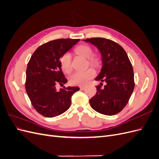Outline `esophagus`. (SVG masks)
Listing matches in <instances>:
<instances>
[{
    "mask_svg": "<svg viewBox=\"0 0 159 159\" xmlns=\"http://www.w3.org/2000/svg\"><path fill=\"white\" fill-rule=\"evenodd\" d=\"M80 88L81 90H84L85 89V87H84V86H80Z\"/></svg>",
    "mask_w": 159,
    "mask_h": 159,
    "instance_id": "obj_1",
    "label": "esophagus"
}]
</instances>
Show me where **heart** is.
Returning a JSON list of instances; mask_svg holds the SVG:
<instances>
[{"instance_id": "heart-1", "label": "heart", "mask_w": 159, "mask_h": 159, "mask_svg": "<svg viewBox=\"0 0 159 159\" xmlns=\"http://www.w3.org/2000/svg\"><path fill=\"white\" fill-rule=\"evenodd\" d=\"M75 52L85 58L89 60L91 66L98 67L100 64V60L97 56H92L93 50L91 47L87 44H81L75 49ZM60 65L61 69L66 73H69L72 70L71 58L69 53H66L60 57ZM95 75V72L92 69H89L83 71H76L70 78V83L72 85H85L88 81L92 79Z\"/></svg>"}]
</instances>
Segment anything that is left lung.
<instances>
[{
  "label": "left lung",
  "instance_id": "left-lung-1",
  "mask_svg": "<svg viewBox=\"0 0 159 159\" xmlns=\"http://www.w3.org/2000/svg\"><path fill=\"white\" fill-rule=\"evenodd\" d=\"M96 46L102 55V68L96 81L97 93L89 99L91 107L105 115H113L125 107L134 88L132 64L126 52L117 43L103 38L84 40Z\"/></svg>",
  "mask_w": 159,
  "mask_h": 159
}]
</instances>
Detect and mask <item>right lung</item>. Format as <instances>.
I'll return each instance as SVG.
<instances>
[{"label": "right lung", "mask_w": 159, "mask_h": 159, "mask_svg": "<svg viewBox=\"0 0 159 159\" xmlns=\"http://www.w3.org/2000/svg\"><path fill=\"white\" fill-rule=\"evenodd\" d=\"M80 39H58L39 46L33 53L26 69L25 88L32 106L46 117L64 113L71 105L73 94L78 87H68L57 91L56 84L67 83L61 71L60 57Z\"/></svg>", "instance_id": "right-lung-1"}]
</instances>
